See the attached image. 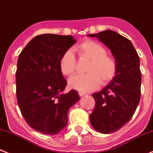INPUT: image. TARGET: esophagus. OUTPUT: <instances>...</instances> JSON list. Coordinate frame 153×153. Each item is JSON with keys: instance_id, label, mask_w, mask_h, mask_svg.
<instances>
[{"instance_id": "1", "label": "esophagus", "mask_w": 153, "mask_h": 153, "mask_svg": "<svg viewBox=\"0 0 153 153\" xmlns=\"http://www.w3.org/2000/svg\"><path fill=\"white\" fill-rule=\"evenodd\" d=\"M79 95L80 96V97H82V96L85 95V93H83V92H79Z\"/></svg>"}]
</instances>
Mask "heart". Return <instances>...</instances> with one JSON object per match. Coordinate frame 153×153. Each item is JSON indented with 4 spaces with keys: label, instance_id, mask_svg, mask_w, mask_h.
Segmentation results:
<instances>
[{
    "label": "heart",
    "instance_id": "obj_1",
    "mask_svg": "<svg viewBox=\"0 0 153 153\" xmlns=\"http://www.w3.org/2000/svg\"><path fill=\"white\" fill-rule=\"evenodd\" d=\"M80 58L90 60L86 68V74L76 75L69 80V85L80 91H91L103 84L108 83L117 72V62L113 56L107 54L105 48L94 40H85L75 47ZM62 74L71 76L76 70V60L71 49L65 51L59 60Z\"/></svg>",
    "mask_w": 153,
    "mask_h": 153
}]
</instances>
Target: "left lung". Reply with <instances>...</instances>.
<instances>
[{
  "instance_id": "1",
  "label": "left lung",
  "mask_w": 153,
  "mask_h": 153,
  "mask_svg": "<svg viewBox=\"0 0 153 153\" xmlns=\"http://www.w3.org/2000/svg\"><path fill=\"white\" fill-rule=\"evenodd\" d=\"M88 37H97L111 51L117 72L101 91L92 94L95 106L90 123L102 134L116 131L131 119L140 98V58L131 42L116 31L106 30Z\"/></svg>"
}]
</instances>
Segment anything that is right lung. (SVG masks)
I'll use <instances>...</instances> for the list:
<instances>
[{
	"instance_id": "1",
	"label": "right lung",
	"mask_w": 153,
	"mask_h": 153,
	"mask_svg": "<svg viewBox=\"0 0 153 153\" xmlns=\"http://www.w3.org/2000/svg\"><path fill=\"white\" fill-rule=\"evenodd\" d=\"M76 42L71 35L41 34L32 39L19 56V107L29 126L44 134L62 131L68 124V110L79 100L75 90L62 93L67 82L59 67L62 54Z\"/></svg>"
}]
</instances>
